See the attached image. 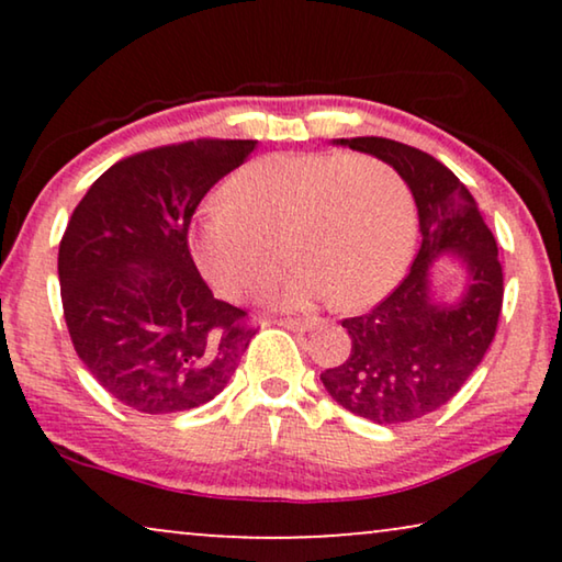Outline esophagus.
I'll return each instance as SVG.
<instances>
[{
    "mask_svg": "<svg viewBox=\"0 0 562 562\" xmlns=\"http://www.w3.org/2000/svg\"><path fill=\"white\" fill-rule=\"evenodd\" d=\"M279 325H281V327H286V329H296V333H310L312 327H317V325H319V319H314V317H306V319L283 317V319H279Z\"/></svg>",
    "mask_w": 562,
    "mask_h": 562,
    "instance_id": "1",
    "label": "esophagus"
}]
</instances>
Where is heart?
<instances>
[{
    "label": "heart",
    "instance_id": "heart-1",
    "mask_svg": "<svg viewBox=\"0 0 562 562\" xmlns=\"http://www.w3.org/2000/svg\"><path fill=\"white\" fill-rule=\"evenodd\" d=\"M299 260L279 289L286 306L335 296L348 310L379 302L402 281L414 245V202L383 160L348 153H276L245 166L229 196L199 217L191 250L227 296H250Z\"/></svg>",
    "mask_w": 562,
    "mask_h": 562
}]
</instances>
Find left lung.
Here are the masks:
<instances>
[{"label":"left lung","mask_w":562,"mask_h":562,"mask_svg":"<svg viewBox=\"0 0 562 562\" xmlns=\"http://www.w3.org/2000/svg\"><path fill=\"white\" fill-rule=\"evenodd\" d=\"M333 143L375 156L402 176L417 204L422 245L412 271L381 304L342 319L350 356L319 379L348 412L402 425L448 404L486 356L504 302L498 248L465 183L429 153L389 137ZM440 255H460L469 273L456 303L431 291L428 268Z\"/></svg>","instance_id":"obj_1"}]
</instances>
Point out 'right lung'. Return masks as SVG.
<instances>
[{
	"mask_svg": "<svg viewBox=\"0 0 562 562\" xmlns=\"http://www.w3.org/2000/svg\"><path fill=\"white\" fill-rule=\"evenodd\" d=\"M258 140H189L122 158L91 183L58 248L60 302L76 356L130 409L212 402L256 335L214 299L189 252L199 202Z\"/></svg>",
	"mask_w": 562,
	"mask_h": 562,
	"instance_id": "add662e5",
	"label": "right lung"
}]
</instances>
